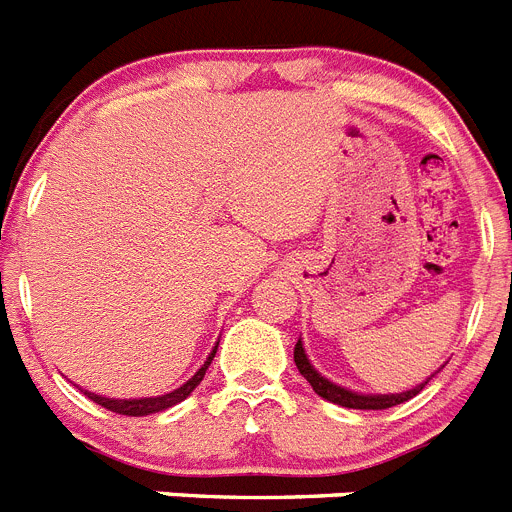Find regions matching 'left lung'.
I'll return each mask as SVG.
<instances>
[{"instance_id": "left-lung-1", "label": "left lung", "mask_w": 512, "mask_h": 512, "mask_svg": "<svg viewBox=\"0 0 512 512\" xmlns=\"http://www.w3.org/2000/svg\"><path fill=\"white\" fill-rule=\"evenodd\" d=\"M295 364H297V369H300L302 377L310 382V387L318 392L320 397H325L328 402H336V405H341V408H354V410L395 408V405H400V402H408L410 397L418 395L425 384H428V382H423V384H418L415 390L400 392V395H356V392L343 390V387H338V384H333V382H328L325 377H320V374L310 366V361H307V354H305V348H302V341H297V346H295ZM428 379H431V377H428Z\"/></svg>"}]
</instances>
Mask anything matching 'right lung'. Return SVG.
Listing matches in <instances>:
<instances>
[{"instance_id": "1", "label": "right lung", "mask_w": 512, "mask_h": 512, "mask_svg": "<svg viewBox=\"0 0 512 512\" xmlns=\"http://www.w3.org/2000/svg\"><path fill=\"white\" fill-rule=\"evenodd\" d=\"M215 351L217 346L212 348V354L207 356V361L202 364V369L197 374H194L192 379H189L187 384H182L179 390L169 392V395H161V397H143V400H110V397H99V395H92V392H84V395L89 397V400H94L97 405H102V408L112 410V413L117 415H133V418H140V415H151V413H161V410L171 408V405H176V402L187 400L189 395L194 392V387L205 379V372L207 366H210V361L215 359Z\"/></svg>"}]
</instances>
